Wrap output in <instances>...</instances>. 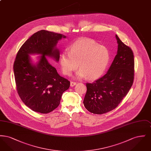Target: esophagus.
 Returning a JSON list of instances; mask_svg holds the SVG:
<instances>
[{"label": "esophagus", "mask_w": 151, "mask_h": 151, "mask_svg": "<svg viewBox=\"0 0 151 151\" xmlns=\"http://www.w3.org/2000/svg\"><path fill=\"white\" fill-rule=\"evenodd\" d=\"M75 85H76V82H73V81H71V83H70V86H75Z\"/></svg>", "instance_id": "obj_1"}]
</instances>
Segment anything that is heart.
<instances>
[{"mask_svg":"<svg viewBox=\"0 0 151 151\" xmlns=\"http://www.w3.org/2000/svg\"><path fill=\"white\" fill-rule=\"evenodd\" d=\"M109 60L110 54L106 47L92 39L82 38L73 42L68 51L60 54L59 64L65 75H71L79 67L78 78L86 77L88 80H94L104 73Z\"/></svg>","mask_w":151,"mask_h":151,"instance_id":"heart-1","label":"heart"}]
</instances>
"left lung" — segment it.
<instances>
[{
    "mask_svg": "<svg viewBox=\"0 0 151 151\" xmlns=\"http://www.w3.org/2000/svg\"><path fill=\"white\" fill-rule=\"evenodd\" d=\"M117 54L108 72L93 83H86L83 104L92 113L102 114L118 106L129 92L134 79V58L131 49L116 35Z\"/></svg>",
    "mask_w": 151,
    "mask_h": 151,
    "instance_id": "obj_1",
    "label": "left lung"
}]
</instances>
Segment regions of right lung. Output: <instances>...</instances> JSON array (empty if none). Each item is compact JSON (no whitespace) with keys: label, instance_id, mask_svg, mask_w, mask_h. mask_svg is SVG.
Masks as SVG:
<instances>
[{"label":"right lung","instance_id":"add662e5","mask_svg":"<svg viewBox=\"0 0 151 151\" xmlns=\"http://www.w3.org/2000/svg\"><path fill=\"white\" fill-rule=\"evenodd\" d=\"M66 37L41 30L33 34L18 51L14 64L17 91L22 101L32 110L47 114L58 108L63 93L70 86V81L60 76L51 65L47 57L59 60L58 41ZM40 54L36 64L29 55Z\"/></svg>","mask_w":151,"mask_h":151}]
</instances>
